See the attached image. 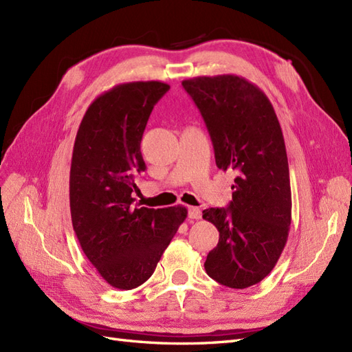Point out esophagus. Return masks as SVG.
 <instances>
[{
	"instance_id": "obj_1",
	"label": "esophagus",
	"mask_w": 352,
	"mask_h": 352,
	"mask_svg": "<svg viewBox=\"0 0 352 352\" xmlns=\"http://www.w3.org/2000/svg\"><path fill=\"white\" fill-rule=\"evenodd\" d=\"M188 217L192 219V220H194V219H195V220H197V219H201V210H199L198 207H189V208H188Z\"/></svg>"
}]
</instances>
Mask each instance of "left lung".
Returning <instances> with one entry per match:
<instances>
[{
    "mask_svg": "<svg viewBox=\"0 0 352 352\" xmlns=\"http://www.w3.org/2000/svg\"><path fill=\"white\" fill-rule=\"evenodd\" d=\"M208 129L216 164L235 170L226 208H207L202 219L220 233L204 267L233 289L261 282L278 263L291 226V182L278 116L265 94L235 74L186 79Z\"/></svg>",
    "mask_w": 352,
    "mask_h": 352,
    "instance_id": "8db88e82",
    "label": "left lung"
}]
</instances>
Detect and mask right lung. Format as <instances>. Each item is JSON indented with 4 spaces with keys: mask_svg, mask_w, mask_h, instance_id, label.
<instances>
[{
    "mask_svg": "<svg viewBox=\"0 0 352 352\" xmlns=\"http://www.w3.org/2000/svg\"><path fill=\"white\" fill-rule=\"evenodd\" d=\"M168 89L157 80L117 85L89 105L74 140L73 229L88 260L117 289H133L151 278L188 214L185 207L146 208L132 198L135 176L145 170L146 122Z\"/></svg>",
    "mask_w": 352,
    "mask_h": 352,
    "instance_id": "right-lung-1",
    "label": "right lung"
}]
</instances>
